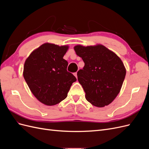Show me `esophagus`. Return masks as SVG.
<instances>
[{
  "mask_svg": "<svg viewBox=\"0 0 149 149\" xmlns=\"http://www.w3.org/2000/svg\"><path fill=\"white\" fill-rule=\"evenodd\" d=\"M74 75L75 76V77L77 78V72H76V73H74Z\"/></svg>",
  "mask_w": 149,
  "mask_h": 149,
  "instance_id": "obj_1",
  "label": "esophagus"
}]
</instances>
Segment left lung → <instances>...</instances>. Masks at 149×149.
Returning a JSON list of instances; mask_svg holds the SVG:
<instances>
[{
  "label": "left lung",
  "mask_w": 149,
  "mask_h": 149,
  "mask_svg": "<svg viewBox=\"0 0 149 149\" xmlns=\"http://www.w3.org/2000/svg\"><path fill=\"white\" fill-rule=\"evenodd\" d=\"M74 49L84 63L77 76L86 100L99 107L109 105L119 93L125 79L126 70L123 61L102 45H76Z\"/></svg>",
  "instance_id": "1"
}]
</instances>
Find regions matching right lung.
<instances>
[{
  "label": "right lung",
  "mask_w": 149,
  "mask_h": 149,
  "mask_svg": "<svg viewBox=\"0 0 149 149\" xmlns=\"http://www.w3.org/2000/svg\"><path fill=\"white\" fill-rule=\"evenodd\" d=\"M68 47L46 43L31 53L26 60L24 77L31 93L47 106L60 103L67 97L75 76L67 71L63 59Z\"/></svg>",
  "instance_id": "1"
}]
</instances>
